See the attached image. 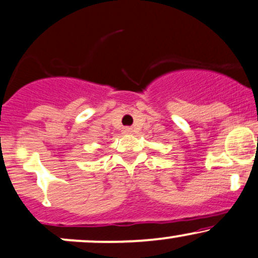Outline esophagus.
<instances>
[{"mask_svg":"<svg viewBox=\"0 0 258 258\" xmlns=\"http://www.w3.org/2000/svg\"><path fill=\"white\" fill-rule=\"evenodd\" d=\"M132 132H134L132 127H124V128H123V134L130 135V134H132Z\"/></svg>","mask_w":258,"mask_h":258,"instance_id":"34e87169","label":"esophagus"}]
</instances>
